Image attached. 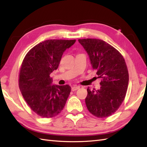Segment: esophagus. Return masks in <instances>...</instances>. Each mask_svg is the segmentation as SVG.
<instances>
[{"instance_id":"1","label":"esophagus","mask_w":147,"mask_h":147,"mask_svg":"<svg viewBox=\"0 0 147 147\" xmlns=\"http://www.w3.org/2000/svg\"><path fill=\"white\" fill-rule=\"evenodd\" d=\"M79 88H80V86H76V85H74V86L71 87V90H72V91H73V92H74V91H76V90H78Z\"/></svg>"}]
</instances>
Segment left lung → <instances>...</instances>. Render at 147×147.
I'll return each mask as SVG.
<instances>
[{"instance_id":"obj_1","label":"left lung","mask_w":147,"mask_h":147,"mask_svg":"<svg viewBox=\"0 0 147 147\" xmlns=\"http://www.w3.org/2000/svg\"><path fill=\"white\" fill-rule=\"evenodd\" d=\"M78 42L88 53L93 69L101 78L100 89L87 88V109L97 117L110 116L119 108L126 96L129 74L125 60L117 49L102 40L85 38Z\"/></svg>"}]
</instances>
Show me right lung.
I'll use <instances>...</instances> for the list:
<instances>
[{
  "instance_id": "obj_1",
  "label": "right lung",
  "mask_w": 147,
  "mask_h": 147,
  "mask_svg": "<svg viewBox=\"0 0 147 147\" xmlns=\"http://www.w3.org/2000/svg\"><path fill=\"white\" fill-rule=\"evenodd\" d=\"M76 40H45L30 50L22 62L19 87L24 100L39 116L51 118L64 107L71 88L52 85L50 74L58 68L62 55Z\"/></svg>"
}]
</instances>
